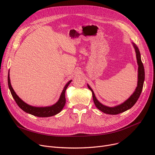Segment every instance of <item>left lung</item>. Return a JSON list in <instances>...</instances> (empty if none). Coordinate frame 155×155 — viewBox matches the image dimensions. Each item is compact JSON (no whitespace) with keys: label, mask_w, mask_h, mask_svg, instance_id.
<instances>
[{"label":"left lung","mask_w":155,"mask_h":155,"mask_svg":"<svg viewBox=\"0 0 155 155\" xmlns=\"http://www.w3.org/2000/svg\"><path fill=\"white\" fill-rule=\"evenodd\" d=\"M133 45V46L134 48L135 52L136 54V59H137V63L138 64V74H137V87L135 89V91L133 92V94L130 96L129 98L127 99L126 101H124L123 103H122L114 107H108L106 105H104L102 104H101L98 100L97 99L96 97L94 94V92L93 91L91 87L87 84L88 88L90 89L92 93V97L94 102L95 105L96 107L103 112L104 113L110 115H116L118 114L124 112L128 109H131L133 105L136 104L137 101L139 99V97L141 95V93L143 90L144 81V69L143 64L141 61V54L140 52L139 49L137 47V46L134 43H132Z\"/></svg>","instance_id":"left-lung-1"}]
</instances>
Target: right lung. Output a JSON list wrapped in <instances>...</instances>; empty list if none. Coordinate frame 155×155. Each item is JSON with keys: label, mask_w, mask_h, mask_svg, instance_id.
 Here are the masks:
<instances>
[{"label": "right lung", "mask_w": 155, "mask_h": 155, "mask_svg": "<svg viewBox=\"0 0 155 155\" xmlns=\"http://www.w3.org/2000/svg\"><path fill=\"white\" fill-rule=\"evenodd\" d=\"M7 80H8V85H9L11 93L14 99L15 100V102L18 105V106L24 112L30 114L31 115H33L37 117H51L57 114H58L61 111V110L64 106L65 103H66V99H65V91H66L67 88L71 82V80H70L69 82L65 85V86L63 88V90L62 91V92L60 95L59 100L54 104L51 105V106H47V107H35L26 104V102H24L22 99L19 98V96L15 94L11 84V80L9 77V73H8Z\"/></svg>", "instance_id": "1"}]
</instances>
